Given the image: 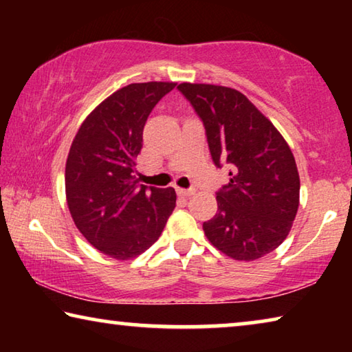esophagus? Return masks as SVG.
<instances>
[{"label": "esophagus", "instance_id": "obj_1", "mask_svg": "<svg viewBox=\"0 0 352 352\" xmlns=\"http://www.w3.org/2000/svg\"><path fill=\"white\" fill-rule=\"evenodd\" d=\"M194 192H195L194 188H189V189L177 188V194H178V195H183V197H189V195H192Z\"/></svg>", "mask_w": 352, "mask_h": 352}]
</instances>
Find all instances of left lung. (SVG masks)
Instances as JSON below:
<instances>
[{"mask_svg":"<svg viewBox=\"0 0 352 352\" xmlns=\"http://www.w3.org/2000/svg\"><path fill=\"white\" fill-rule=\"evenodd\" d=\"M204 122L217 168L231 166L217 190V212L204 223L214 247L236 261H254L284 242L300 204V175L281 133L233 88L177 87Z\"/></svg>","mask_w":352,"mask_h":352,"instance_id":"8db88e82","label":"left lung"}]
</instances>
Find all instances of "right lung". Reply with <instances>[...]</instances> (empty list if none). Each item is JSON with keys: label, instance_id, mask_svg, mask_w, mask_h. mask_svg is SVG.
Segmentation results:
<instances>
[{"label": "right lung", "instance_id": "right-lung-1", "mask_svg": "<svg viewBox=\"0 0 352 352\" xmlns=\"http://www.w3.org/2000/svg\"><path fill=\"white\" fill-rule=\"evenodd\" d=\"M177 83H130L94 109L71 144L65 189L71 216L85 239L126 261L153 245L174 211V188L140 184L136 157L153 107Z\"/></svg>", "mask_w": 352, "mask_h": 352}]
</instances>
